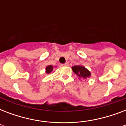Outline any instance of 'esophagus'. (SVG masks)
Masks as SVG:
<instances>
[{
    "instance_id": "esophagus-1",
    "label": "esophagus",
    "mask_w": 126,
    "mask_h": 126,
    "mask_svg": "<svg viewBox=\"0 0 126 126\" xmlns=\"http://www.w3.org/2000/svg\"><path fill=\"white\" fill-rule=\"evenodd\" d=\"M62 66H68V65H69V63H64V64H62Z\"/></svg>"
}]
</instances>
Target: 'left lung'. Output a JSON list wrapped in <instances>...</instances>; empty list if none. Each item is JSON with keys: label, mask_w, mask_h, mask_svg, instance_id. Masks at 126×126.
Returning <instances> with one entry per match:
<instances>
[{"label": "left lung", "mask_w": 126, "mask_h": 126, "mask_svg": "<svg viewBox=\"0 0 126 126\" xmlns=\"http://www.w3.org/2000/svg\"><path fill=\"white\" fill-rule=\"evenodd\" d=\"M73 72L78 75V77L80 78L85 79L88 78L91 76V73L88 69H86L85 67L82 66V65H75L73 67Z\"/></svg>", "instance_id": "obj_1"}]
</instances>
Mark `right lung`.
<instances>
[{
    "mask_svg": "<svg viewBox=\"0 0 126 126\" xmlns=\"http://www.w3.org/2000/svg\"><path fill=\"white\" fill-rule=\"evenodd\" d=\"M52 71H53V66L51 65H48L46 68V73L47 74H49Z\"/></svg>",
    "mask_w": 126,
    "mask_h": 126,
    "instance_id": "right-lung-1",
    "label": "right lung"
}]
</instances>
